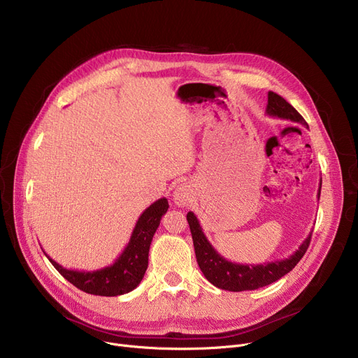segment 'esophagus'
<instances>
[{
    "label": "esophagus",
    "mask_w": 358,
    "mask_h": 358,
    "mask_svg": "<svg viewBox=\"0 0 358 358\" xmlns=\"http://www.w3.org/2000/svg\"><path fill=\"white\" fill-rule=\"evenodd\" d=\"M174 201L177 206H185L187 201H189V192L184 185H178L174 190Z\"/></svg>",
    "instance_id": "34e87169"
}]
</instances>
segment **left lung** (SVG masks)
<instances>
[{
	"mask_svg": "<svg viewBox=\"0 0 358 358\" xmlns=\"http://www.w3.org/2000/svg\"><path fill=\"white\" fill-rule=\"evenodd\" d=\"M266 115L271 117L286 119L296 123H302L308 127V123L305 119L299 115L297 110L290 106L283 97L278 94L268 91V103L266 108ZM321 187H322V178L319 181V190H317V200L321 196ZM187 220L190 224V231L193 236L194 251L197 264L213 286L222 290L229 292H243V290H257L259 287L268 286L274 281L280 280L287 273H290L297 262L303 258L305 252L309 248L312 232L308 235V238L300 243V247L285 259L264 262V264H236L222 257L212 243L206 238L199 219L193 212L187 213Z\"/></svg>",
	"mask_w": 358,
	"mask_h": 358,
	"instance_id": "8db88e82",
	"label": "left lung"
}]
</instances>
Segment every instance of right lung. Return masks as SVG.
Masks as SVG:
<instances>
[{"mask_svg":"<svg viewBox=\"0 0 358 358\" xmlns=\"http://www.w3.org/2000/svg\"><path fill=\"white\" fill-rule=\"evenodd\" d=\"M168 200L158 199L139 216L126 248L111 266L94 271L69 270L58 264L46 252L52 266L75 287L96 296H120L135 290L148 268L149 247L157 232L161 217L168 210Z\"/></svg>","mask_w":358,"mask_h":358,"instance_id":"1","label":"right lung"}]
</instances>
